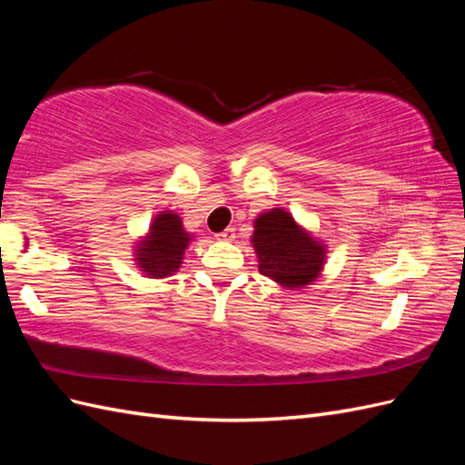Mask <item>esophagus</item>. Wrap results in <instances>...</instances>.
<instances>
[{"mask_svg":"<svg viewBox=\"0 0 465 465\" xmlns=\"http://www.w3.org/2000/svg\"><path fill=\"white\" fill-rule=\"evenodd\" d=\"M215 236H217V241L231 242V241H234V229H224L219 234H215Z\"/></svg>","mask_w":465,"mask_h":465,"instance_id":"34e87169","label":"esophagus"}]
</instances>
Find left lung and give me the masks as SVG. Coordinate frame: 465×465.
Masks as SVG:
<instances>
[{
	"instance_id": "obj_1",
	"label": "left lung",
	"mask_w": 465,
	"mask_h": 465,
	"mask_svg": "<svg viewBox=\"0 0 465 465\" xmlns=\"http://www.w3.org/2000/svg\"><path fill=\"white\" fill-rule=\"evenodd\" d=\"M252 244L260 273L289 289H302L320 275L326 248L301 229L285 209H272L254 221Z\"/></svg>"
}]
</instances>
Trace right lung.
<instances>
[{
  "mask_svg": "<svg viewBox=\"0 0 465 465\" xmlns=\"http://www.w3.org/2000/svg\"><path fill=\"white\" fill-rule=\"evenodd\" d=\"M190 241L182 219L173 211H163L151 223L149 234L135 246V262L147 277H168L178 272Z\"/></svg>",
  "mask_w": 465,
  "mask_h": 465,
  "instance_id": "1",
  "label": "right lung"
}]
</instances>
